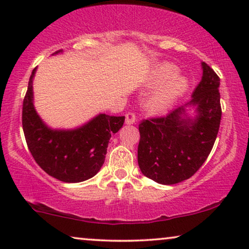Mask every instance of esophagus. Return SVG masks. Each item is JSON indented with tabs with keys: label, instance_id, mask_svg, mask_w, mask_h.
Returning <instances> with one entry per match:
<instances>
[{
	"label": "esophagus",
	"instance_id": "34e87169",
	"mask_svg": "<svg viewBox=\"0 0 249 249\" xmlns=\"http://www.w3.org/2000/svg\"><path fill=\"white\" fill-rule=\"evenodd\" d=\"M135 122H136L135 113H132V112H128V113L125 114V124H134Z\"/></svg>",
	"mask_w": 249,
	"mask_h": 249
}]
</instances>
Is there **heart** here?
Segmentation results:
<instances>
[{
  "label": "heart",
  "mask_w": 249,
  "mask_h": 249,
  "mask_svg": "<svg viewBox=\"0 0 249 249\" xmlns=\"http://www.w3.org/2000/svg\"><path fill=\"white\" fill-rule=\"evenodd\" d=\"M178 72L179 68L170 62L156 63L149 71L146 86L156 87L145 102L151 113H163L169 110L188 89V79Z\"/></svg>",
  "instance_id": "b5f03b06"
}]
</instances>
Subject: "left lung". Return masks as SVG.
<instances>
[{
  "label": "left lung",
  "mask_w": 249,
  "mask_h": 249,
  "mask_svg": "<svg viewBox=\"0 0 249 249\" xmlns=\"http://www.w3.org/2000/svg\"><path fill=\"white\" fill-rule=\"evenodd\" d=\"M192 100L161 118L139 124L138 165L161 185H175L195 175L212 151L221 121L220 78L205 62ZM194 107L196 114L189 113Z\"/></svg>",
  "instance_id": "obj_1"
}]
</instances>
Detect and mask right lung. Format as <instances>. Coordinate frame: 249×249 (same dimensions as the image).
Masks as SVG:
<instances>
[{
	"label": "right lung",
	"mask_w": 249,
	"mask_h": 249,
	"mask_svg": "<svg viewBox=\"0 0 249 249\" xmlns=\"http://www.w3.org/2000/svg\"><path fill=\"white\" fill-rule=\"evenodd\" d=\"M36 70L29 78L22 105V129L33 158L47 175L60 181L81 182L93 178L103 165L111 135L120 130L124 117L100 113L74 129L50 128L34 107Z\"/></svg>",
	"instance_id": "1"
}]
</instances>
